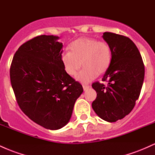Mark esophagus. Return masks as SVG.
<instances>
[{"label": "esophagus", "instance_id": "1", "mask_svg": "<svg viewBox=\"0 0 155 155\" xmlns=\"http://www.w3.org/2000/svg\"><path fill=\"white\" fill-rule=\"evenodd\" d=\"M82 87H83V89H84V90H88L89 88H90V86H89L88 84H84L82 85Z\"/></svg>", "mask_w": 155, "mask_h": 155}]
</instances>
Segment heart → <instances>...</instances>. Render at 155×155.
<instances>
[{
	"label": "heart",
	"instance_id": "obj_1",
	"mask_svg": "<svg viewBox=\"0 0 155 155\" xmlns=\"http://www.w3.org/2000/svg\"><path fill=\"white\" fill-rule=\"evenodd\" d=\"M112 60L110 46L104 41L91 38H80L72 42L70 51H63L61 61L65 72L75 76L81 66L84 68L76 76L82 82H89L95 79L98 74L108 70Z\"/></svg>",
	"mask_w": 155,
	"mask_h": 155
}]
</instances>
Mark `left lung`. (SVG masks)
Instances as JSON below:
<instances>
[{"label": "left lung", "instance_id": "8db88e82", "mask_svg": "<svg viewBox=\"0 0 155 155\" xmlns=\"http://www.w3.org/2000/svg\"><path fill=\"white\" fill-rule=\"evenodd\" d=\"M103 38L110 46L112 60L103 81L92 84L97 97L92 107L99 117L109 122L130 113L139 97L144 79V65L136 44L127 37L105 32Z\"/></svg>", "mask_w": 155, "mask_h": 155}]
</instances>
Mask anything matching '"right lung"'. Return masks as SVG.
I'll use <instances>...</instances> for the list:
<instances>
[{
    "label": "right lung",
    "mask_w": 155,
    "mask_h": 155,
    "mask_svg": "<svg viewBox=\"0 0 155 155\" xmlns=\"http://www.w3.org/2000/svg\"><path fill=\"white\" fill-rule=\"evenodd\" d=\"M59 37L41 35L16 51L10 68L12 87L19 108L31 120L58 130L70 120L81 84L65 72Z\"/></svg>",
    "instance_id": "1"
}]
</instances>
